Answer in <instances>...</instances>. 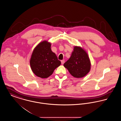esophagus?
Returning a JSON list of instances; mask_svg holds the SVG:
<instances>
[{
  "label": "esophagus",
  "instance_id": "34e87169",
  "mask_svg": "<svg viewBox=\"0 0 121 121\" xmlns=\"http://www.w3.org/2000/svg\"><path fill=\"white\" fill-rule=\"evenodd\" d=\"M64 63H65V60H61V63H62V64H63Z\"/></svg>",
  "mask_w": 121,
  "mask_h": 121
}]
</instances>
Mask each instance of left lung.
Listing matches in <instances>:
<instances>
[{
    "label": "left lung",
    "instance_id": "8db88e82",
    "mask_svg": "<svg viewBox=\"0 0 121 121\" xmlns=\"http://www.w3.org/2000/svg\"><path fill=\"white\" fill-rule=\"evenodd\" d=\"M63 66L75 78H82L90 71L91 63L86 52L81 47L75 46L69 59Z\"/></svg>",
    "mask_w": 121,
    "mask_h": 121
}]
</instances>
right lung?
Wrapping results in <instances>:
<instances>
[{
	"instance_id": "obj_1",
	"label": "right lung",
	"mask_w": 121,
	"mask_h": 121,
	"mask_svg": "<svg viewBox=\"0 0 121 121\" xmlns=\"http://www.w3.org/2000/svg\"><path fill=\"white\" fill-rule=\"evenodd\" d=\"M61 62L52 52L51 43L44 41L36 47L30 61L31 68L37 76L47 78L59 66Z\"/></svg>"
}]
</instances>
